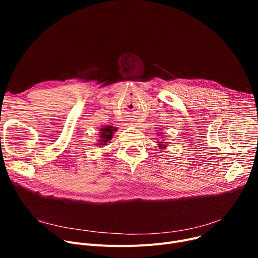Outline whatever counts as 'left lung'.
<instances>
[{"mask_svg":"<svg viewBox=\"0 0 258 258\" xmlns=\"http://www.w3.org/2000/svg\"><path fill=\"white\" fill-rule=\"evenodd\" d=\"M160 143H161V142H160Z\"/></svg>","mask_w":258,"mask_h":258,"instance_id":"1","label":"left lung"}]
</instances>
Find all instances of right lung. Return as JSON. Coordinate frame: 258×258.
Instances as JSON below:
<instances>
[{"mask_svg": "<svg viewBox=\"0 0 258 258\" xmlns=\"http://www.w3.org/2000/svg\"><path fill=\"white\" fill-rule=\"evenodd\" d=\"M114 132H116V127H113V126H104L103 128H101V132H100L101 140L100 141L102 143H105L110 139H112Z\"/></svg>", "mask_w": 258, "mask_h": 258, "instance_id": "add662e5", "label": "right lung"}]
</instances>
